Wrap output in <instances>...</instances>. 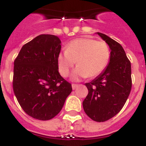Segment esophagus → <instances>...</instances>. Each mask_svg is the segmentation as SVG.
<instances>
[{
  "label": "esophagus",
  "mask_w": 146,
  "mask_h": 146,
  "mask_svg": "<svg viewBox=\"0 0 146 146\" xmlns=\"http://www.w3.org/2000/svg\"><path fill=\"white\" fill-rule=\"evenodd\" d=\"M77 87H78V84H72V88H73V90H76Z\"/></svg>",
  "instance_id": "1"
}]
</instances>
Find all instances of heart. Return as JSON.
Listing matches in <instances>:
<instances>
[{"instance_id":"1","label":"heart","mask_w":146,"mask_h":146,"mask_svg":"<svg viewBox=\"0 0 146 146\" xmlns=\"http://www.w3.org/2000/svg\"><path fill=\"white\" fill-rule=\"evenodd\" d=\"M111 52L104 41H97L92 38H78L66 45L65 51L60 53L57 63L60 74L63 77L69 75L76 62L78 68L75 70L72 78H94L105 70L110 61Z\"/></svg>"}]
</instances>
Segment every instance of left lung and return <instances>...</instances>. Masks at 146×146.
Segmentation results:
<instances>
[{"instance_id": "1", "label": "left lung", "mask_w": 146, "mask_h": 146, "mask_svg": "<svg viewBox=\"0 0 146 146\" xmlns=\"http://www.w3.org/2000/svg\"><path fill=\"white\" fill-rule=\"evenodd\" d=\"M111 49L107 68L94 80L86 83L88 95L83 108L88 117L96 122H104L122 110L131 89V62L117 42L98 32Z\"/></svg>"}]
</instances>
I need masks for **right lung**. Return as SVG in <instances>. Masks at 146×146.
<instances>
[{"mask_svg": "<svg viewBox=\"0 0 146 146\" xmlns=\"http://www.w3.org/2000/svg\"><path fill=\"white\" fill-rule=\"evenodd\" d=\"M60 50L58 36L41 35L25 44L14 62V92L24 111L33 118L55 117L72 92L71 84L58 70Z\"/></svg>", "mask_w": 146, "mask_h": 146, "instance_id": "add662e5", "label": "right lung"}]
</instances>
